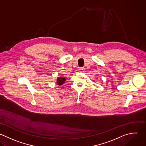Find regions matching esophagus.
Segmentation results:
<instances>
[{
    "label": "esophagus",
    "instance_id": "34e87169",
    "mask_svg": "<svg viewBox=\"0 0 146 146\" xmlns=\"http://www.w3.org/2000/svg\"><path fill=\"white\" fill-rule=\"evenodd\" d=\"M79 71H80V72H84V71H85V68H84V67H81V68H80V69H79Z\"/></svg>",
    "mask_w": 146,
    "mask_h": 146
}]
</instances>
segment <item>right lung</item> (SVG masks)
I'll return each mask as SVG.
<instances>
[{
  "instance_id": "1",
  "label": "right lung",
  "mask_w": 146,
  "mask_h": 146,
  "mask_svg": "<svg viewBox=\"0 0 146 146\" xmlns=\"http://www.w3.org/2000/svg\"><path fill=\"white\" fill-rule=\"evenodd\" d=\"M65 80H66V78H64V77H58L57 78V85H61L62 84H63L64 83Z\"/></svg>"
}]
</instances>
